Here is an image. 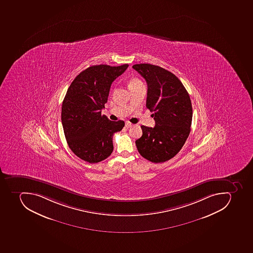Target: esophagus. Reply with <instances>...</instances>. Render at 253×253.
Here are the masks:
<instances>
[{
  "label": "esophagus",
  "mask_w": 253,
  "mask_h": 253,
  "mask_svg": "<svg viewBox=\"0 0 253 253\" xmlns=\"http://www.w3.org/2000/svg\"><path fill=\"white\" fill-rule=\"evenodd\" d=\"M131 126H132V124L130 123L129 122H126V127H131Z\"/></svg>",
  "instance_id": "esophagus-1"
}]
</instances>
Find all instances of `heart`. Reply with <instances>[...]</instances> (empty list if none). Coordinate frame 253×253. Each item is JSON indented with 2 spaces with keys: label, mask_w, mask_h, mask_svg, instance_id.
Instances as JSON below:
<instances>
[{
  "label": "heart",
  "mask_w": 253,
  "mask_h": 253,
  "mask_svg": "<svg viewBox=\"0 0 253 253\" xmlns=\"http://www.w3.org/2000/svg\"><path fill=\"white\" fill-rule=\"evenodd\" d=\"M128 87H129V89H134L135 87L140 86V85H144L143 83H142L141 80L140 79H138V78L132 77L128 80Z\"/></svg>",
  "instance_id": "heart-1"
}]
</instances>
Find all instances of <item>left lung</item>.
Masks as SVG:
<instances>
[{"instance_id":"8db88e82","label":"left lung","mask_w":253,"mask_h":253,"mask_svg":"<svg viewBox=\"0 0 253 253\" xmlns=\"http://www.w3.org/2000/svg\"><path fill=\"white\" fill-rule=\"evenodd\" d=\"M146 80V107L153 112L154 127L142 126L143 135L135 140L138 152L151 162L164 163L184 145L192 122L190 95L179 79L163 67L140 63L132 66Z\"/></svg>"}]
</instances>
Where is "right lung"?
<instances>
[{"label": "right lung", "mask_w": 253, "mask_h": 253, "mask_svg": "<svg viewBox=\"0 0 253 253\" xmlns=\"http://www.w3.org/2000/svg\"><path fill=\"white\" fill-rule=\"evenodd\" d=\"M118 67L95 65L74 79L62 105L61 120L69 148L89 164L101 162L113 152V134L125 126L123 121L112 122L101 115L112 83L126 71Z\"/></svg>", "instance_id": "add662e5"}]
</instances>
